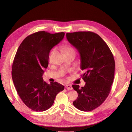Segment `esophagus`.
Wrapping results in <instances>:
<instances>
[{"mask_svg": "<svg viewBox=\"0 0 132 132\" xmlns=\"http://www.w3.org/2000/svg\"><path fill=\"white\" fill-rule=\"evenodd\" d=\"M65 87L68 90H72V89H73L72 87H71V86L70 85H66Z\"/></svg>", "mask_w": 132, "mask_h": 132, "instance_id": "esophagus-1", "label": "esophagus"}]
</instances>
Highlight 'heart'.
Segmentation results:
<instances>
[{
	"instance_id": "b5f03b06",
	"label": "heart",
	"mask_w": 132,
	"mask_h": 132,
	"mask_svg": "<svg viewBox=\"0 0 132 132\" xmlns=\"http://www.w3.org/2000/svg\"><path fill=\"white\" fill-rule=\"evenodd\" d=\"M63 50L64 51V53L70 51H74V50L72 48L67 45H65L63 47Z\"/></svg>"
}]
</instances>
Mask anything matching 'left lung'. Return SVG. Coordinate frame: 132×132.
Listing matches in <instances>:
<instances>
[{
	"label": "left lung",
	"mask_w": 132,
	"mask_h": 132,
	"mask_svg": "<svg viewBox=\"0 0 132 132\" xmlns=\"http://www.w3.org/2000/svg\"><path fill=\"white\" fill-rule=\"evenodd\" d=\"M67 39L80 54L81 75L86 82L80 88L73 85L78 96L73 103L82 111H91L105 101L112 84L115 62L106 43L97 34L91 31L67 33Z\"/></svg>",
	"instance_id": "1"
}]
</instances>
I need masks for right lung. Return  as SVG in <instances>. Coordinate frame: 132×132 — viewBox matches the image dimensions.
I'll list each match as a JSON object with an SVG mask.
<instances>
[{"instance_id": "right-lung-1", "label": "right lung", "mask_w": 132, "mask_h": 132, "mask_svg": "<svg viewBox=\"0 0 132 132\" xmlns=\"http://www.w3.org/2000/svg\"><path fill=\"white\" fill-rule=\"evenodd\" d=\"M64 34L38 31L27 36L18 48L12 65V78L20 97L32 110L50 109L56 95L64 89L61 84H48L42 78L48 65L51 50L62 40Z\"/></svg>"}]
</instances>
